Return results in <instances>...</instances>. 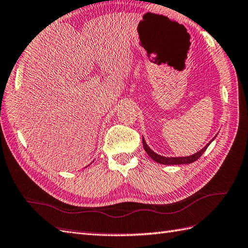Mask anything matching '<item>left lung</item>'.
<instances>
[{
  "instance_id": "8db88e82",
  "label": "left lung",
  "mask_w": 248,
  "mask_h": 248,
  "mask_svg": "<svg viewBox=\"0 0 248 248\" xmlns=\"http://www.w3.org/2000/svg\"><path fill=\"white\" fill-rule=\"evenodd\" d=\"M215 140V138H214ZM211 140V141H212ZM209 141L207 145L202 149V150H200L199 152H197L193 155H190V156H185V157H166V156H162V155H158L155 153L154 151H152L150 148H149V146L147 145V142L145 141V140H143L142 137V145H143V148H145V151L147 152V154L150 156L154 162H156L158 164H163V165H183V164H191L193 162H195V160L199 159L201 156H202V154L206 151V149L208 148V146L210 145Z\"/></svg>"
}]
</instances>
